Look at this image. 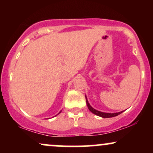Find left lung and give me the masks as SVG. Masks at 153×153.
Instances as JSON below:
<instances>
[{
  "label": "left lung",
  "instance_id": "left-lung-1",
  "mask_svg": "<svg viewBox=\"0 0 153 153\" xmlns=\"http://www.w3.org/2000/svg\"><path fill=\"white\" fill-rule=\"evenodd\" d=\"M85 99H86V104H87L88 108V109L90 110L93 114L99 116V117H102V118H111V117H117V116H118L119 114H122L123 111H122L117 112V113H106V112L100 111L95 109V108H94L92 106H91L90 103H88V101L86 96H85Z\"/></svg>",
  "mask_w": 153,
  "mask_h": 153
}]
</instances>
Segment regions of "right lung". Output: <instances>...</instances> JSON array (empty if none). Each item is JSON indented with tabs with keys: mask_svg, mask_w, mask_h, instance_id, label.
Segmentation results:
<instances>
[{
	"mask_svg": "<svg viewBox=\"0 0 153 153\" xmlns=\"http://www.w3.org/2000/svg\"><path fill=\"white\" fill-rule=\"evenodd\" d=\"M61 111H59V113H58V114H60V113H61ZM56 116H57V115H56Z\"/></svg>",
	"mask_w": 153,
	"mask_h": 153,
	"instance_id": "right-lung-1",
	"label": "right lung"
}]
</instances>
